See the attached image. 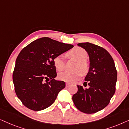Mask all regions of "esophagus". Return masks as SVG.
Segmentation results:
<instances>
[{
	"mask_svg": "<svg viewBox=\"0 0 129 129\" xmlns=\"http://www.w3.org/2000/svg\"><path fill=\"white\" fill-rule=\"evenodd\" d=\"M70 86V84H69V83H66V86L67 87H69V86Z\"/></svg>",
	"mask_w": 129,
	"mask_h": 129,
	"instance_id": "34e87169",
	"label": "esophagus"
}]
</instances>
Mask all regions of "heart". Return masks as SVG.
I'll list each match as a JSON object with an SVG mask.
<instances>
[{"label": "heart", "instance_id": "1", "mask_svg": "<svg viewBox=\"0 0 129 129\" xmlns=\"http://www.w3.org/2000/svg\"><path fill=\"white\" fill-rule=\"evenodd\" d=\"M68 55L72 59L77 61L75 66L76 70L74 72L66 71L60 73L58 77L60 80L65 82L72 83L75 82L80 78L83 73L87 72L89 66L86 60L87 58V53L84 49L81 47H75L69 52ZM54 65L58 71H62L65 69L64 57L63 54H60L54 58Z\"/></svg>", "mask_w": 129, "mask_h": 129}]
</instances>
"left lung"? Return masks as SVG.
Listing matches in <instances>:
<instances>
[{
	"label": "left lung",
	"instance_id": "obj_1",
	"mask_svg": "<svg viewBox=\"0 0 129 129\" xmlns=\"http://www.w3.org/2000/svg\"><path fill=\"white\" fill-rule=\"evenodd\" d=\"M77 46L89 54V69L84 83H88L89 87L84 89L77 86L78 91L72 99L81 112L94 113L106 107L115 93L117 70L112 57L103 47L89 42L78 43Z\"/></svg>",
	"mask_w": 129,
	"mask_h": 129
}]
</instances>
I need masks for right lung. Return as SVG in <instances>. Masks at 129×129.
Here are the masks:
<instances>
[{
  "label": "right lung",
  "mask_w": 129,
  "mask_h": 129,
  "mask_svg": "<svg viewBox=\"0 0 129 129\" xmlns=\"http://www.w3.org/2000/svg\"><path fill=\"white\" fill-rule=\"evenodd\" d=\"M72 47V45L42 38L22 49L16 60L13 82L17 98L26 107L39 111L54 103L66 86L63 81L54 79L57 73L54 58ZM49 78L50 82H44Z\"/></svg>",
  "instance_id": "right-lung-1"
}]
</instances>
